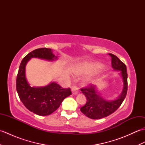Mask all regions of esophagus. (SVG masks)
Returning <instances> with one entry per match:
<instances>
[{
  "label": "esophagus",
  "instance_id": "esophagus-1",
  "mask_svg": "<svg viewBox=\"0 0 145 145\" xmlns=\"http://www.w3.org/2000/svg\"><path fill=\"white\" fill-rule=\"evenodd\" d=\"M72 92L73 95H76L78 93V88L76 86H73L72 88Z\"/></svg>",
  "mask_w": 145,
  "mask_h": 145
}]
</instances>
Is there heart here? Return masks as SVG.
<instances>
[{"label": "heart", "mask_w": 145, "mask_h": 145, "mask_svg": "<svg viewBox=\"0 0 145 145\" xmlns=\"http://www.w3.org/2000/svg\"><path fill=\"white\" fill-rule=\"evenodd\" d=\"M102 64L100 63H79L75 67L73 72L76 75H85L95 72L102 67ZM93 82V79L91 76H88L84 79V83L88 85Z\"/></svg>", "instance_id": "b5f03b06"}]
</instances>
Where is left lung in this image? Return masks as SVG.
I'll list each match as a JSON object with an SVG mask.
<instances>
[{
	"mask_svg": "<svg viewBox=\"0 0 145 145\" xmlns=\"http://www.w3.org/2000/svg\"><path fill=\"white\" fill-rule=\"evenodd\" d=\"M112 57V65L114 70L121 71L123 82V88L121 95L116 100L108 101L100 95L97 86L90 85L87 87L81 88L82 93L87 98V103L80 108L85 116L91 119H101L109 116L118 108L125 100L128 90V74L127 67L116 55L109 54Z\"/></svg>",
	"mask_w": 145,
	"mask_h": 145,
	"instance_id": "1",
	"label": "left lung"
}]
</instances>
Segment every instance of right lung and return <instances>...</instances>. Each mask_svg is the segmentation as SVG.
Returning a JSON list of instances; mask_svg holds the SVG:
<instances>
[{
    "mask_svg": "<svg viewBox=\"0 0 145 145\" xmlns=\"http://www.w3.org/2000/svg\"><path fill=\"white\" fill-rule=\"evenodd\" d=\"M32 58L48 61L57 59L50 48H41L30 52L20 65L16 80L17 91L22 102L27 109L40 116H47L58 108L66 97L72 94L70 88H63L55 82L45 87H30L25 76V66Z\"/></svg>",
    "mask_w": 145,
    "mask_h": 145,
    "instance_id": "obj_1",
    "label": "right lung"
}]
</instances>
